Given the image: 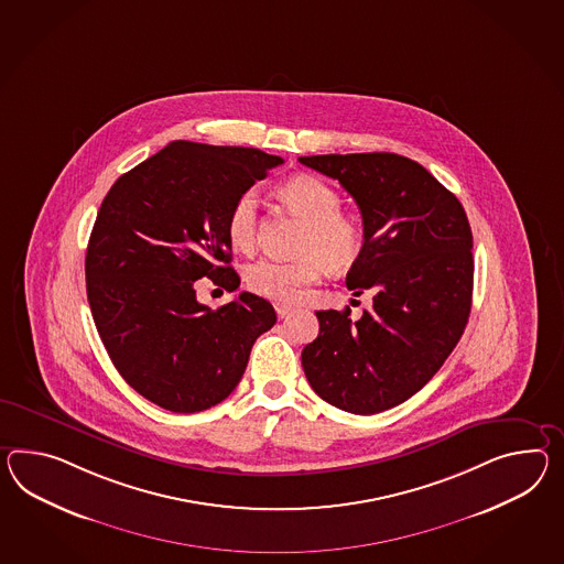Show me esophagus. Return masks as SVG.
Here are the masks:
<instances>
[{"label":"esophagus","mask_w":564,"mask_h":564,"mask_svg":"<svg viewBox=\"0 0 564 564\" xmlns=\"http://www.w3.org/2000/svg\"><path fill=\"white\" fill-rule=\"evenodd\" d=\"M275 312L276 316L279 317H285L293 312V307L291 305H288V303H275Z\"/></svg>","instance_id":"1"}]
</instances>
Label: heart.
<instances>
[{
    "label": "heart",
    "mask_w": 564,
    "mask_h": 564,
    "mask_svg": "<svg viewBox=\"0 0 564 564\" xmlns=\"http://www.w3.org/2000/svg\"><path fill=\"white\" fill-rule=\"evenodd\" d=\"M283 204L307 221L297 245L302 259L291 262L257 261L248 264L247 288L264 300L293 303L302 297L303 289L316 283L330 271L350 269L362 254L365 236L355 218L340 212V193L314 175H297L279 189ZM228 240L236 250L250 252L261 236V202L254 189H247L234 199L226 220Z\"/></svg>",
    "instance_id": "1"
}]
</instances>
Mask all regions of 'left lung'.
<instances>
[{"mask_svg":"<svg viewBox=\"0 0 564 564\" xmlns=\"http://www.w3.org/2000/svg\"><path fill=\"white\" fill-rule=\"evenodd\" d=\"M300 163L357 202L365 247L346 275L372 307L316 312L303 348L307 381L334 408L371 415L412 398L460 340L473 302V234L460 202L424 166L393 152L317 154Z\"/></svg>","mask_w":564,"mask_h":564,"instance_id":"8db88e82","label":"left lung"}]
</instances>
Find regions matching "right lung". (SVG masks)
<instances>
[{"label":"right lung","instance_id":"obj_1","mask_svg":"<svg viewBox=\"0 0 564 564\" xmlns=\"http://www.w3.org/2000/svg\"><path fill=\"white\" fill-rule=\"evenodd\" d=\"M283 159L259 149L175 140L124 173L97 212L85 257L91 316L113 367L175 413L228 398L250 348L275 326L273 305L242 291L212 310L195 281L236 291L226 234L234 199Z\"/></svg>","mask_w":564,"mask_h":564}]
</instances>
